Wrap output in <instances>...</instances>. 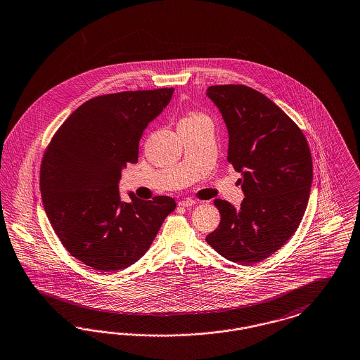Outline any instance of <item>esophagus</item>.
Returning a JSON list of instances; mask_svg holds the SVG:
<instances>
[{
  "label": "esophagus",
  "mask_w": 360,
  "mask_h": 360,
  "mask_svg": "<svg viewBox=\"0 0 360 360\" xmlns=\"http://www.w3.org/2000/svg\"><path fill=\"white\" fill-rule=\"evenodd\" d=\"M178 205H179L181 207H188V206H194L195 201L191 200V198H187V200H184V201L178 202Z\"/></svg>",
  "instance_id": "34e87169"
}]
</instances>
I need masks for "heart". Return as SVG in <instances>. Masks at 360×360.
<instances>
[{"label":"heart","instance_id":"heart-1","mask_svg":"<svg viewBox=\"0 0 360 360\" xmlns=\"http://www.w3.org/2000/svg\"><path fill=\"white\" fill-rule=\"evenodd\" d=\"M200 117H205L201 114H197V112H188L181 122H187V120H195V119H200Z\"/></svg>","mask_w":360,"mask_h":360}]
</instances>
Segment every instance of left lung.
<instances>
[{"label":"left lung","instance_id":"8db88e82","mask_svg":"<svg viewBox=\"0 0 360 360\" xmlns=\"http://www.w3.org/2000/svg\"><path fill=\"white\" fill-rule=\"evenodd\" d=\"M206 95L226 124L228 162L243 175L245 195L240 209L214 201L221 222L206 243L229 261L253 265L297 231L314 178L311 151L297 124L259 91L228 84Z\"/></svg>","mask_w":360,"mask_h":360}]
</instances>
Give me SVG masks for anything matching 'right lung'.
<instances>
[{
    "instance_id": "add662e5",
    "label": "right lung",
    "mask_w": 360,
    "mask_h": 360,
    "mask_svg": "<svg viewBox=\"0 0 360 360\" xmlns=\"http://www.w3.org/2000/svg\"><path fill=\"white\" fill-rule=\"evenodd\" d=\"M174 88L126 91L83 103L44 153L40 190L46 217L75 259L99 272L143 256L176 203L159 195L122 202L119 181L138 162L144 129L172 101Z\"/></svg>"
}]
</instances>
